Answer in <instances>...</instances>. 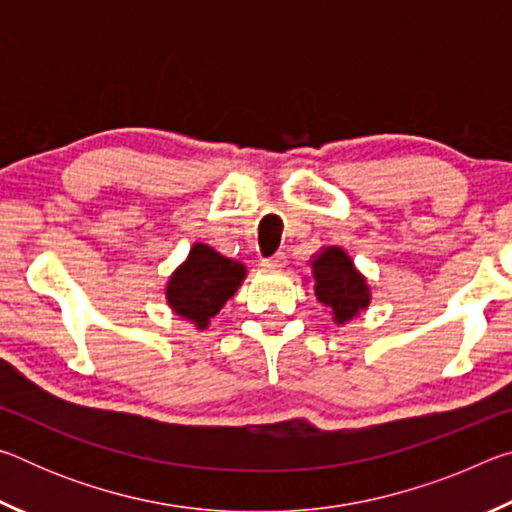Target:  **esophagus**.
<instances>
[{
	"label": "esophagus",
	"mask_w": 512,
	"mask_h": 512,
	"mask_svg": "<svg viewBox=\"0 0 512 512\" xmlns=\"http://www.w3.org/2000/svg\"><path fill=\"white\" fill-rule=\"evenodd\" d=\"M264 268H282L284 266V253H275L273 257L262 259Z\"/></svg>",
	"instance_id": "obj_1"
}]
</instances>
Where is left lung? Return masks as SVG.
<instances>
[{
	"mask_svg": "<svg viewBox=\"0 0 512 512\" xmlns=\"http://www.w3.org/2000/svg\"><path fill=\"white\" fill-rule=\"evenodd\" d=\"M311 268L316 277V298L332 309L336 323H345L368 307L366 280L341 248H327Z\"/></svg>",
	"mask_w": 512,
	"mask_h": 512,
	"instance_id": "1",
	"label": "left lung"
}]
</instances>
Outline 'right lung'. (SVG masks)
<instances>
[{
  "label": "right lung",
  "instance_id": "right-lung-1",
  "mask_svg": "<svg viewBox=\"0 0 512 512\" xmlns=\"http://www.w3.org/2000/svg\"><path fill=\"white\" fill-rule=\"evenodd\" d=\"M244 275V264L232 262L210 246L196 244L189 250L187 262L171 275L167 300L178 316L194 320L196 327L203 329L219 314L225 300L235 296Z\"/></svg>",
  "mask_w": 512,
  "mask_h": 512
}]
</instances>
